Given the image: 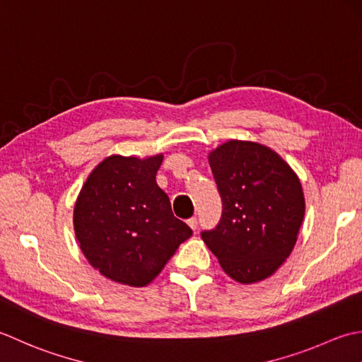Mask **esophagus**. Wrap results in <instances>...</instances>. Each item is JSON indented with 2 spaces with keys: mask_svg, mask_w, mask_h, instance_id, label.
<instances>
[{
  "mask_svg": "<svg viewBox=\"0 0 362 362\" xmlns=\"http://www.w3.org/2000/svg\"><path fill=\"white\" fill-rule=\"evenodd\" d=\"M187 225L192 228V230H197V226H198V218H197V217H190V218L187 220Z\"/></svg>",
  "mask_w": 362,
  "mask_h": 362,
  "instance_id": "esophagus-1",
  "label": "esophagus"
}]
</instances>
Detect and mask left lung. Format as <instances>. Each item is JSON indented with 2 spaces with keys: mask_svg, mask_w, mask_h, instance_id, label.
Returning <instances> with one entry per match:
<instances>
[{
  "mask_svg": "<svg viewBox=\"0 0 362 362\" xmlns=\"http://www.w3.org/2000/svg\"><path fill=\"white\" fill-rule=\"evenodd\" d=\"M222 217L202 238L226 275L250 284L279 269L297 242L305 197L292 168L259 144L230 140L209 154Z\"/></svg>",
  "mask_w": 362,
  "mask_h": 362,
  "instance_id": "8db88e82",
  "label": "left lung"
}]
</instances>
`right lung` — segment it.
Segmentation results:
<instances>
[{
	"label": "right lung",
	"mask_w": 362,
	"mask_h": 362,
	"mask_svg": "<svg viewBox=\"0 0 362 362\" xmlns=\"http://www.w3.org/2000/svg\"><path fill=\"white\" fill-rule=\"evenodd\" d=\"M160 164L162 154L106 158L79 192L73 216L79 247L112 281L134 287L151 283L192 235L158 186Z\"/></svg>",
	"instance_id": "add662e5"
}]
</instances>
